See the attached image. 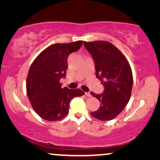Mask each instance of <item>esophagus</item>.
Instances as JSON below:
<instances>
[{
	"mask_svg": "<svg viewBox=\"0 0 160 160\" xmlns=\"http://www.w3.org/2000/svg\"><path fill=\"white\" fill-rule=\"evenodd\" d=\"M85 95L87 96V97H91V94L89 92H85Z\"/></svg>",
	"mask_w": 160,
	"mask_h": 160,
	"instance_id": "esophagus-1",
	"label": "esophagus"
}]
</instances>
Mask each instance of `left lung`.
I'll list each match as a JSON object with an SVG mask.
<instances>
[{"label":"left lung","instance_id":"8db88e82","mask_svg":"<svg viewBox=\"0 0 160 160\" xmlns=\"http://www.w3.org/2000/svg\"><path fill=\"white\" fill-rule=\"evenodd\" d=\"M95 63L96 77L101 81L104 91L91 95L99 100L100 108L90 114L101 121L117 117L128 103L132 88V73L123 54L108 41H84Z\"/></svg>","mask_w":160,"mask_h":160}]
</instances>
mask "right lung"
I'll return each instance as SVG.
<instances>
[{
	"label": "right lung",
	"instance_id": "1",
	"mask_svg": "<svg viewBox=\"0 0 160 160\" xmlns=\"http://www.w3.org/2000/svg\"><path fill=\"white\" fill-rule=\"evenodd\" d=\"M82 43L77 41L49 46L32 63L26 82L27 95L34 111L42 119L61 120L68 113L71 100L84 95L79 89L62 88L60 83V78L66 76L68 58L78 51Z\"/></svg>",
	"mask_w": 160,
	"mask_h": 160
}]
</instances>
